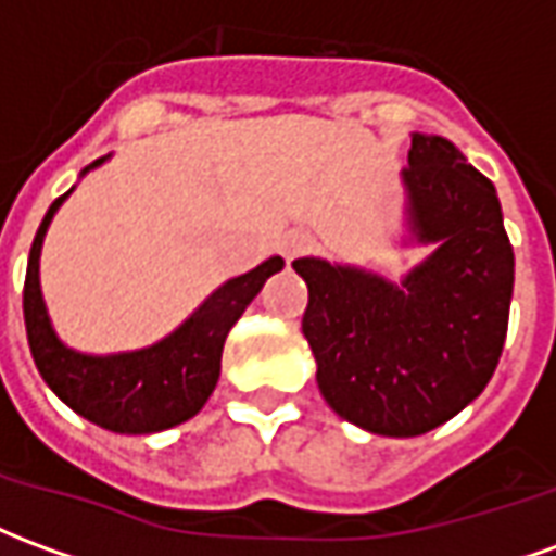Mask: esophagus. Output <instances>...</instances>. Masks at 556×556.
Returning <instances> with one entry per match:
<instances>
[{
	"mask_svg": "<svg viewBox=\"0 0 556 556\" xmlns=\"http://www.w3.org/2000/svg\"><path fill=\"white\" fill-rule=\"evenodd\" d=\"M313 243H315V238L309 235V231L294 229V231H289L282 241H279V253L286 255V258L291 262V258H301V255L309 253V250H313Z\"/></svg>",
	"mask_w": 556,
	"mask_h": 556,
	"instance_id": "34e87169",
	"label": "esophagus"
}]
</instances>
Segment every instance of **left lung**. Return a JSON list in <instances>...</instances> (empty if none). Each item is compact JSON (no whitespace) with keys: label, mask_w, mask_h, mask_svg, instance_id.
Returning <instances> with one entry per match:
<instances>
[{"label":"left lung","mask_w":556,"mask_h":556,"mask_svg":"<svg viewBox=\"0 0 556 556\" xmlns=\"http://www.w3.org/2000/svg\"><path fill=\"white\" fill-rule=\"evenodd\" d=\"M402 181L410 231L438 243L402 286L321 258L291 262L309 289L303 337L321 396L387 438L426 434L485 390L515 282L494 184L450 139L414 134Z\"/></svg>","instance_id":"1"}]
</instances>
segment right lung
Returning <instances> with one entry per match:
<instances>
[{
  "label": "right lung",
  "mask_w": 556,
  "mask_h": 556,
  "mask_svg": "<svg viewBox=\"0 0 556 556\" xmlns=\"http://www.w3.org/2000/svg\"><path fill=\"white\" fill-rule=\"evenodd\" d=\"M101 163L103 157L94 160L89 169ZM67 193L59 195L50 205L29 250L23 318H26V337H29L35 366L67 408H74L79 417H86L101 429L118 434H151V431L172 429L199 414L207 396L214 393L219 357L231 325L262 291L265 279L282 270L286 262L274 255L250 274L229 279L175 333L151 349L113 354V357L77 354L62 345L53 333L38 286L43 235Z\"/></svg>",
  "instance_id": "obj_1"
}]
</instances>
